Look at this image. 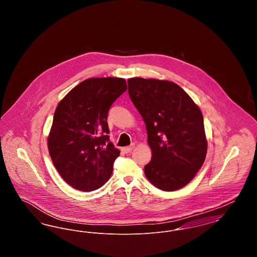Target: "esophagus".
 Segmentation results:
<instances>
[{"label": "esophagus", "mask_w": 257, "mask_h": 257, "mask_svg": "<svg viewBox=\"0 0 257 257\" xmlns=\"http://www.w3.org/2000/svg\"><path fill=\"white\" fill-rule=\"evenodd\" d=\"M135 146L133 145V146H131V147H123L122 148V151L124 152V153H130L133 149H134Z\"/></svg>", "instance_id": "obj_1"}]
</instances>
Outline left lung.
Segmentation results:
<instances>
[{"instance_id": "1", "label": "left lung", "mask_w": 257, "mask_h": 257, "mask_svg": "<svg viewBox=\"0 0 257 257\" xmlns=\"http://www.w3.org/2000/svg\"><path fill=\"white\" fill-rule=\"evenodd\" d=\"M128 92L147 127L152 153L145 167L147 179L166 192L183 188L196 176L207 153L199 107L167 80L130 78Z\"/></svg>"}]
</instances>
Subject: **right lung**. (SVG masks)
Segmentation results:
<instances>
[{"label":"right lung","instance_id":"add662e5","mask_svg":"<svg viewBox=\"0 0 257 257\" xmlns=\"http://www.w3.org/2000/svg\"><path fill=\"white\" fill-rule=\"evenodd\" d=\"M126 88L123 78H89L58 104L48 150L56 170L74 189L90 192L109 180L120 151L108 136V111Z\"/></svg>","mask_w":257,"mask_h":257}]
</instances>
